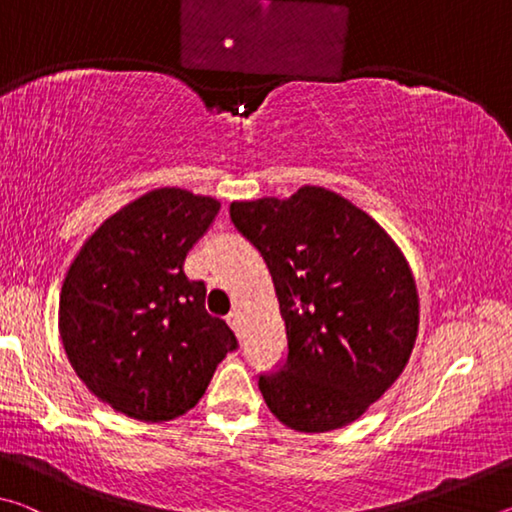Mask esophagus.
<instances>
[{"label": "esophagus", "mask_w": 512, "mask_h": 512, "mask_svg": "<svg viewBox=\"0 0 512 512\" xmlns=\"http://www.w3.org/2000/svg\"><path fill=\"white\" fill-rule=\"evenodd\" d=\"M225 320H228V325H230L232 329H235V332L239 334V325H241V318H239V314H237V311H230V314H228V318H225Z\"/></svg>", "instance_id": "1"}]
</instances>
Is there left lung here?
Listing matches in <instances>:
<instances>
[{
    "mask_svg": "<svg viewBox=\"0 0 512 512\" xmlns=\"http://www.w3.org/2000/svg\"><path fill=\"white\" fill-rule=\"evenodd\" d=\"M264 257L287 357L259 375L268 409L305 433L345 427L400 377L418 336V291L400 248L357 205L323 187L230 205Z\"/></svg>",
    "mask_w": 512,
    "mask_h": 512,
    "instance_id": "8db88e82",
    "label": "left lung"
}]
</instances>
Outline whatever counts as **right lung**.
I'll return each mask as SVG.
<instances>
[{"instance_id": "1", "label": "right lung", "mask_w": 512, "mask_h": 512, "mask_svg": "<svg viewBox=\"0 0 512 512\" xmlns=\"http://www.w3.org/2000/svg\"><path fill=\"white\" fill-rule=\"evenodd\" d=\"M219 210L210 196L155 189L112 214L69 266L60 293L69 363L128 418L183 415L237 350L225 320L205 311V282L183 271Z\"/></svg>"}]
</instances>
